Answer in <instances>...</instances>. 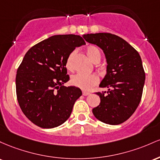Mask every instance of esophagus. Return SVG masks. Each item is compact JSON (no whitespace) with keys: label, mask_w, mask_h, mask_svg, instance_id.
Listing matches in <instances>:
<instances>
[{"label":"esophagus","mask_w":160,"mask_h":160,"mask_svg":"<svg viewBox=\"0 0 160 160\" xmlns=\"http://www.w3.org/2000/svg\"><path fill=\"white\" fill-rule=\"evenodd\" d=\"M82 94L84 95V96H88V95L90 94L89 92H88V91H82Z\"/></svg>","instance_id":"esophagus-1"}]
</instances>
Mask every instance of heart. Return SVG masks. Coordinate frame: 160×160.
<instances>
[{
    "mask_svg": "<svg viewBox=\"0 0 160 160\" xmlns=\"http://www.w3.org/2000/svg\"><path fill=\"white\" fill-rule=\"evenodd\" d=\"M86 53L92 62H99L101 58V53L98 47L91 45L86 49ZM75 51L72 52L66 59V68L69 70L73 69V57ZM98 82V78L94 74H85V73H77L71 78L72 85L82 90H89L96 85Z\"/></svg>",
    "mask_w": 160,
    "mask_h": 160,
    "instance_id": "b5f03b06",
    "label": "heart"
}]
</instances>
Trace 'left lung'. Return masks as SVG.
<instances>
[{"instance_id":"8db88e82","label":"left lung","mask_w":160,"mask_h":160,"mask_svg":"<svg viewBox=\"0 0 160 160\" xmlns=\"http://www.w3.org/2000/svg\"><path fill=\"white\" fill-rule=\"evenodd\" d=\"M86 41L101 48L107 60V74L100 84L107 91L98 92L100 103L92 109L102 122L119 125L138 108L145 82L142 60L132 46L110 33L87 34Z\"/></svg>"}]
</instances>
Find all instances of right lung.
<instances>
[{"instance_id":"right-lung-1","label":"right lung","mask_w":160,"mask_h":160,"mask_svg":"<svg viewBox=\"0 0 160 160\" xmlns=\"http://www.w3.org/2000/svg\"><path fill=\"white\" fill-rule=\"evenodd\" d=\"M85 44L80 35H57L27 51L17 69L16 89L22 112L35 125L52 128L69 118L82 93L75 86H63L69 80L66 59Z\"/></svg>"}]
</instances>
